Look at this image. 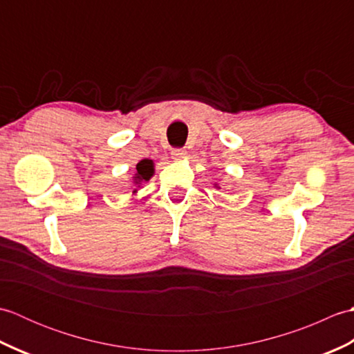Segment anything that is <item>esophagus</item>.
Masks as SVG:
<instances>
[{"label":"esophagus","instance_id":"obj_1","mask_svg":"<svg viewBox=\"0 0 354 354\" xmlns=\"http://www.w3.org/2000/svg\"><path fill=\"white\" fill-rule=\"evenodd\" d=\"M185 155H187V152L184 149H173L171 150V156L175 158V160H184Z\"/></svg>","mask_w":354,"mask_h":354}]
</instances>
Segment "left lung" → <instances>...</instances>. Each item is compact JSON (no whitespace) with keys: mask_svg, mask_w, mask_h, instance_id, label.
Here are the masks:
<instances>
[{"mask_svg":"<svg viewBox=\"0 0 354 354\" xmlns=\"http://www.w3.org/2000/svg\"><path fill=\"white\" fill-rule=\"evenodd\" d=\"M214 187H216V189H221V187H219V185H217V184H214Z\"/></svg>","mask_w":354,"mask_h":354,"instance_id":"left-lung-1","label":"left lung"}]
</instances>
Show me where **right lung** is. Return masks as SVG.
Segmentation results:
<instances>
[{"instance_id":"1","label":"right lung","mask_w":354,"mask_h":354,"mask_svg":"<svg viewBox=\"0 0 354 354\" xmlns=\"http://www.w3.org/2000/svg\"><path fill=\"white\" fill-rule=\"evenodd\" d=\"M155 175V164L152 160H141L137 164V169L133 171L132 176V183L135 185V189L132 190V194H135L138 192V189L141 187L142 183H147L150 178Z\"/></svg>"}]
</instances>
